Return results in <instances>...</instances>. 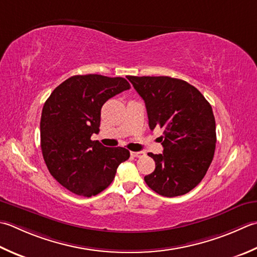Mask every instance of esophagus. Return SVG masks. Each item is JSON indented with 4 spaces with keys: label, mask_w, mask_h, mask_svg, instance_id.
I'll list each match as a JSON object with an SVG mask.
<instances>
[{
    "label": "esophagus",
    "mask_w": 257,
    "mask_h": 257,
    "mask_svg": "<svg viewBox=\"0 0 257 257\" xmlns=\"http://www.w3.org/2000/svg\"><path fill=\"white\" fill-rule=\"evenodd\" d=\"M130 154H132L133 157H136V158H140L143 157V156H145L144 152H132Z\"/></svg>",
    "instance_id": "34e87169"
}]
</instances>
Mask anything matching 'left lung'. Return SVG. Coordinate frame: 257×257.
Returning a JSON list of instances; mask_svg holds the SVG:
<instances>
[{
	"mask_svg": "<svg viewBox=\"0 0 257 257\" xmlns=\"http://www.w3.org/2000/svg\"><path fill=\"white\" fill-rule=\"evenodd\" d=\"M128 80L144 99L149 128L164 129V152L148 154L156 168L145 176L146 184L165 197L187 194L202 182L214 158L216 124L212 105L184 80L133 75Z\"/></svg>",
	"mask_w": 257,
	"mask_h": 257,
	"instance_id": "1",
	"label": "left lung"
}]
</instances>
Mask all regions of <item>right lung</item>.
I'll list each match as a JSON object with an SVG mask.
<instances>
[{"instance_id": "right-lung-1", "label": "right lung", "mask_w": 257, "mask_h": 257, "mask_svg": "<svg viewBox=\"0 0 257 257\" xmlns=\"http://www.w3.org/2000/svg\"><path fill=\"white\" fill-rule=\"evenodd\" d=\"M128 89L124 78L73 75L45 101L40 122L42 155L50 174L71 193L84 197L101 193L130 157L125 148L91 140L99 133L103 103Z\"/></svg>"}]
</instances>
